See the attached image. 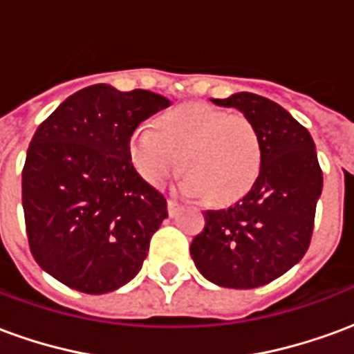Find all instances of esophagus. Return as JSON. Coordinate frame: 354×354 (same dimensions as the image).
<instances>
[{"instance_id": "1", "label": "esophagus", "mask_w": 354, "mask_h": 354, "mask_svg": "<svg viewBox=\"0 0 354 354\" xmlns=\"http://www.w3.org/2000/svg\"><path fill=\"white\" fill-rule=\"evenodd\" d=\"M167 208H169L170 218H174L178 214V210H180V205H178L176 201H167Z\"/></svg>"}]
</instances>
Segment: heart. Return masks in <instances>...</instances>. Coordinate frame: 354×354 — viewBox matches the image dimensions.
<instances>
[{
    "instance_id": "heart-1",
    "label": "heart",
    "mask_w": 354,
    "mask_h": 354,
    "mask_svg": "<svg viewBox=\"0 0 354 354\" xmlns=\"http://www.w3.org/2000/svg\"><path fill=\"white\" fill-rule=\"evenodd\" d=\"M138 127L129 138V159L146 184L161 187L178 169L180 189L210 205L241 199L261 170V142L246 117L208 104H184Z\"/></svg>"
}]
</instances>
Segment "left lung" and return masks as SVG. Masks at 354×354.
I'll return each mask as SVG.
<instances>
[{
    "label": "left lung",
    "instance_id": "left-lung-1",
    "mask_svg": "<svg viewBox=\"0 0 354 354\" xmlns=\"http://www.w3.org/2000/svg\"><path fill=\"white\" fill-rule=\"evenodd\" d=\"M235 108L256 127L261 170L235 205L205 212V230L189 252L201 274L225 288H258L279 279L309 248L322 170L309 131L277 102L235 93L210 98Z\"/></svg>",
    "mask_w": 354,
    "mask_h": 354
}]
</instances>
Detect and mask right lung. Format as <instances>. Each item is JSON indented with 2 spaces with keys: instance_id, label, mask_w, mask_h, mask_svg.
Instances as JSON below:
<instances>
[{
  "instance_id": "add662e5",
  "label": "right lung",
  "mask_w": 354,
  "mask_h": 354,
  "mask_svg": "<svg viewBox=\"0 0 354 354\" xmlns=\"http://www.w3.org/2000/svg\"><path fill=\"white\" fill-rule=\"evenodd\" d=\"M169 98L98 83L68 96L30 142L22 207L43 271L85 294L132 281L169 216L167 201L129 159L132 131Z\"/></svg>"
}]
</instances>
